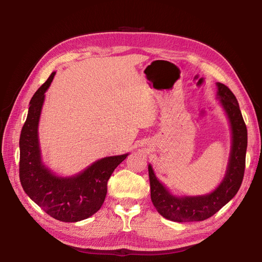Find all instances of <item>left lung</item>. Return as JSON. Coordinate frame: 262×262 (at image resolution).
<instances>
[{
	"label": "left lung",
	"instance_id": "8db88e82",
	"mask_svg": "<svg viewBox=\"0 0 262 262\" xmlns=\"http://www.w3.org/2000/svg\"><path fill=\"white\" fill-rule=\"evenodd\" d=\"M217 85V97L221 99L232 128V149L224 179L209 194L198 196H175L157 180L152 166L148 165L150 199L157 212L173 222L204 221L214 215L231 201L238 191L245 172L247 128L243 119L238 101L228 87Z\"/></svg>",
	"mask_w": 262,
	"mask_h": 262
}]
</instances>
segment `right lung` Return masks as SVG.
Listing matches in <instances>:
<instances>
[{"label": "right lung", "instance_id": "add662e5", "mask_svg": "<svg viewBox=\"0 0 262 262\" xmlns=\"http://www.w3.org/2000/svg\"><path fill=\"white\" fill-rule=\"evenodd\" d=\"M55 72L29 102L19 138V179L24 191L47 214L61 222H78L92 216L105 201L107 182L117 166L129 154L104 157L72 177H58L41 162L38 123L45 93Z\"/></svg>", "mask_w": 262, "mask_h": 262}]
</instances>
